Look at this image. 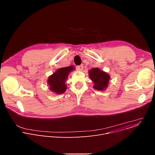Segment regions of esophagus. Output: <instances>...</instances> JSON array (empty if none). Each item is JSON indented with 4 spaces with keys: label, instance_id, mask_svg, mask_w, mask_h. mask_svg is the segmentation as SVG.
I'll return each mask as SVG.
<instances>
[{
    "label": "esophagus",
    "instance_id": "34e87169",
    "mask_svg": "<svg viewBox=\"0 0 155 155\" xmlns=\"http://www.w3.org/2000/svg\"><path fill=\"white\" fill-rule=\"evenodd\" d=\"M77 70H78V71H82L83 69V65H78L77 66Z\"/></svg>",
    "mask_w": 155,
    "mask_h": 155
}]
</instances>
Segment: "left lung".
<instances>
[{
	"mask_svg": "<svg viewBox=\"0 0 155 155\" xmlns=\"http://www.w3.org/2000/svg\"><path fill=\"white\" fill-rule=\"evenodd\" d=\"M89 76L94 83L93 87L98 91H103L107 87L110 80V75L99 69L93 68L89 71Z\"/></svg>",
	"mask_w": 155,
	"mask_h": 155,
	"instance_id": "8db88e82",
	"label": "left lung"
}]
</instances>
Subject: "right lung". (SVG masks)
Instances as JSON below:
<instances>
[{
    "label": "right lung",
    "mask_w": 155,
    "mask_h": 155,
    "mask_svg": "<svg viewBox=\"0 0 155 155\" xmlns=\"http://www.w3.org/2000/svg\"><path fill=\"white\" fill-rule=\"evenodd\" d=\"M75 69L74 66L62 68L58 69L48 79V84L50 86V90L57 94H62L67 90V86L65 82L69 76V74Z\"/></svg>",
    "instance_id": "1"
}]
</instances>
